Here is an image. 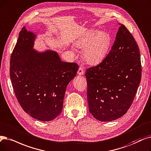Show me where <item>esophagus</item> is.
<instances>
[{"label": "esophagus", "instance_id": "1", "mask_svg": "<svg viewBox=\"0 0 151 151\" xmlns=\"http://www.w3.org/2000/svg\"><path fill=\"white\" fill-rule=\"evenodd\" d=\"M77 73L79 75H83V73H84V71H83V68L81 67H80L79 69H78V70Z\"/></svg>", "mask_w": 151, "mask_h": 151}]
</instances>
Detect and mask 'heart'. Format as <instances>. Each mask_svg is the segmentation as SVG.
<instances>
[{
  "mask_svg": "<svg viewBox=\"0 0 151 151\" xmlns=\"http://www.w3.org/2000/svg\"><path fill=\"white\" fill-rule=\"evenodd\" d=\"M111 38L107 32L92 29L75 41L74 45L83 49V57L89 65L101 62L106 56L110 44Z\"/></svg>",
  "mask_w": 151,
  "mask_h": 151,
  "instance_id": "1",
  "label": "heart"
}]
</instances>
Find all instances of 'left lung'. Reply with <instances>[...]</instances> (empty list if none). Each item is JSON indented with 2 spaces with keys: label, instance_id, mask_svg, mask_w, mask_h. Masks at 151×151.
I'll use <instances>...</instances> for the list:
<instances>
[{
  "label": "left lung",
  "instance_id": "left-lung-1",
  "mask_svg": "<svg viewBox=\"0 0 151 151\" xmlns=\"http://www.w3.org/2000/svg\"><path fill=\"white\" fill-rule=\"evenodd\" d=\"M119 25L106 58L85 73L89 112L101 122L116 120L127 113L141 79L138 45L127 28Z\"/></svg>",
  "mask_w": 151,
  "mask_h": 151
}]
</instances>
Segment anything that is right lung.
Returning <instances> with one entry per match:
<instances>
[{"label": "right lung", "mask_w": 151, "mask_h": 151, "mask_svg": "<svg viewBox=\"0 0 151 151\" xmlns=\"http://www.w3.org/2000/svg\"><path fill=\"white\" fill-rule=\"evenodd\" d=\"M37 35L23 27L10 58V76L18 101L34 119L49 122L62 111L69 83L78 70L61 60L56 51L34 48Z\"/></svg>", "instance_id": "right-lung-1"}]
</instances>
